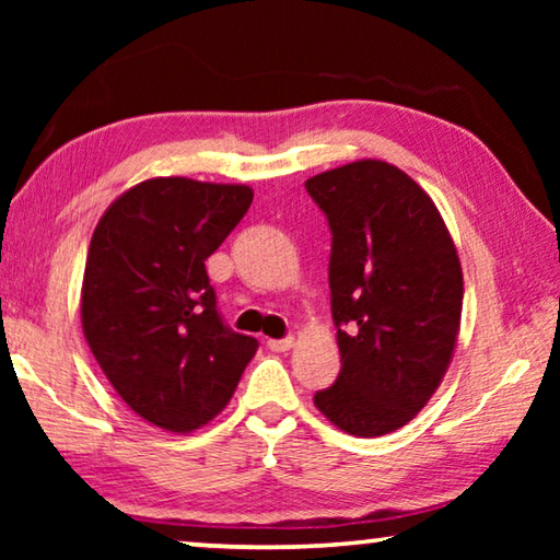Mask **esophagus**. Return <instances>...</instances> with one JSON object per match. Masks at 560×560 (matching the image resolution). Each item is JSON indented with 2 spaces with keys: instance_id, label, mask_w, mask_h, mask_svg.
I'll return each mask as SVG.
<instances>
[{
  "instance_id": "34e87169",
  "label": "esophagus",
  "mask_w": 560,
  "mask_h": 560,
  "mask_svg": "<svg viewBox=\"0 0 560 560\" xmlns=\"http://www.w3.org/2000/svg\"><path fill=\"white\" fill-rule=\"evenodd\" d=\"M273 353H283V350H291L293 348V338L287 336V338H271L267 343Z\"/></svg>"
}]
</instances>
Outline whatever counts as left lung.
I'll list each match as a JSON object with an SVG mask.
<instances>
[{
	"label": "left lung",
	"mask_w": 560,
	"mask_h": 560,
	"mask_svg": "<svg viewBox=\"0 0 560 560\" xmlns=\"http://www.w3.org/2000/svg\"><path fill=\"white\" fill-rule=\"evenodd\" d=\"M326 212L338 381L314 402L355 438L405 428L430 402L459 336L464 279L432 197L385 160H355L306 179Z\"/></svg>",
	"instance_id": "1"
}]
</instances>
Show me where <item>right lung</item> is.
Here are the masks:
<instances>
[{
  "instance_id": "1",
  "label": "right lung",
  "mask_w": 560,
  "mask_h": 560,
  "mask_svg": "<svg viewBox=\"0 0 560 560\" xmlns=\"http://www.w3.org/2000/svg\"><path fill=\"white\" fill-rule=\"evenodd\" d=\"M254 200L249 185L150 177L96 224L81 326L103 375L132 412L187 434L214 420L257 353L217 314L205 261Z\"/></svg>"
}]
</instances>
